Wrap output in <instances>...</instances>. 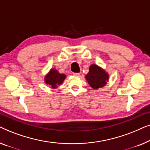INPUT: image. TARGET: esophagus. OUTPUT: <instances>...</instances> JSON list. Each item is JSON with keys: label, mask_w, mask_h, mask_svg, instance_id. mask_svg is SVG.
<instances>
[{"label": "esophagus", "mask_w": 150, "mask_h": 150, "mask_svg": "<svg viewBox=\"0 0 150 150\" xmlns=\"http://www.w3.org/2000/svg\"><path fill=\"white\" fill-rule=\"evenodd\" d=\"M73 75H74V76H78L80 75V74H79V73H75V72H74V73H73Z\"/></svg>", "instance_id": "esophagus-1"}]
</instances>
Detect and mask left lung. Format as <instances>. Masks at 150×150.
Returning a JSON list of instances; mask_svg holds the SVG:
<instances>
[{
	"instance_id": "8db88e82",
	"label": "left lung",
	"mask_w": 150,
	"mask_h": 150,
	"mask_svg": "<svg viewBox=\"0 0 150 150\" xmlns=\"http://www.w3.org/2000/svg\"><path fill=\"white\" fill-rule=\"evenodd\" d=\"M85 77L90 86L96 89L105 86L108 80V74L95 64L89 67V71Z\"/></svg>"
}]
</instances>
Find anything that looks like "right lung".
Segmentation results:
<instances>
[{
    "label": "right lung",
    "mask_w": 150,
    "mask_h": 150,
    "mask_svg": "<svg viewBox=\"0 0 150 150\" xmlns=\"http://www.w3.org/2000/svg\"><path fill=\"white\" fill-rule=\"evenodd\" d=\"M65 79V75L59 74L55 69H51L50 72L45 77V82L50 85L52 88H57V86L62 84Z\"/></svg>",
    "instance_id": "obj_1"
}]
</instances>
